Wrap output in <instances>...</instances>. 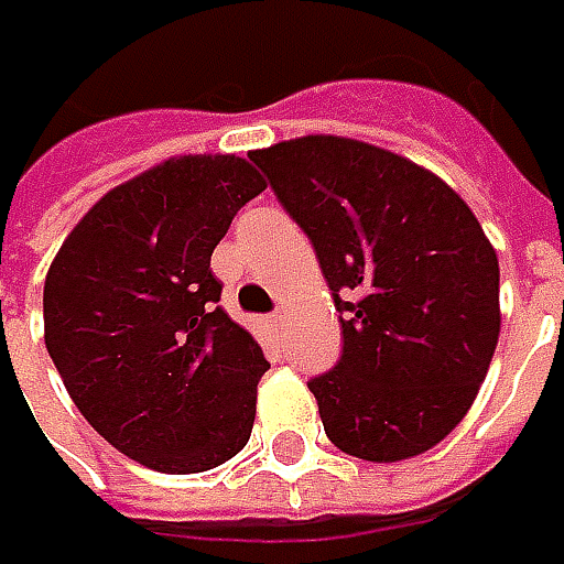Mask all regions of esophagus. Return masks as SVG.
I'll return each mask as SVG.
<instances>
[{
	"mask_svg": "<svg viewBox=\"0 0 564 564\" xmlns=\"http://www.w3.org/2000/svg\"><path fill=\"white\" fill-rule=\"evenodd\" d=\"M270 326H272V329H279V326H285V314H282V311H275V314L270 316Z\"/></svg>",
	"mask_w": 564,
	"mask_h": 564,
	"instance_id": "34e87169",
	"label": "esophagus"
}]
</instances>
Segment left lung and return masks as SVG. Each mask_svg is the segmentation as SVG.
Returning a JSON list of instances; mask_svg holds the SVG:
<instances>
[{
  "label": "left lung",
  "mask_w": 564,
  "mask_h": 564,
  "mask_svg": "<svg viewBox=\"0 0 564 564\" xmlns=\"http://www.w3.org/2000/svg\"><path fill=\"white\" fill-rule=\"evenodd\" d=\"M248 156L314 241L345 314L341 360L307 382L326 436L377 465L430 452L465 421L502 326L499 257L477 216L430 169L355 138Z\"/></svg>",
  "instance_id": "left-lung-1"
}]
</instances>
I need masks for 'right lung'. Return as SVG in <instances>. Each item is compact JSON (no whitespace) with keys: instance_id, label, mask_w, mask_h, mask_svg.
<instances>
[{"instance_id":"obj_1","label":"right lung","mask_w":564,"mask_h":564,"mask_svg":"<svg viewBox=\"0 0 564 564\" xmlns=\"http://www.w3.org/2000/svg\"><path fill=\"white\" fill-rule=\"evenodd\" d=\"M267 182L235 153H187L106 191L53 257L43 338L77 411L163 474L226 465L250 440L270 370L216 307L209 257Z\"/></svg>"}]
</instances>
